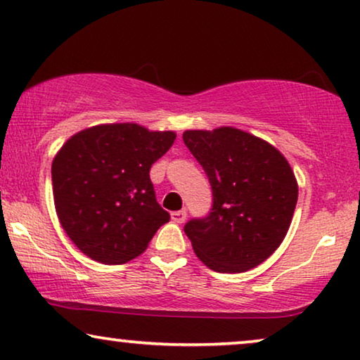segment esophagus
<instances>
[{
    "label": "esophagus",
    "mask_w": 360,
    "mask_h": 360,
    "mask_svg": "<svg viewBox=\"0 0 360 360\" xmlns=\"http://www.w3.org/2000/svg\"><path fill=\"white\" fill-rule=\"evenodd\" d=\"M185 219H186V211L185 210L174 211V213H172V221H174V223H176V224H181Z\"/></svg>",
    "instance_id": "34e87169"
}]
</instances>
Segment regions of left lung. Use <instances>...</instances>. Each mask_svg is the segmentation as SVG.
<instances>
[{
	"instance_id": "obj_1",
	"label": "left lung",
	"mask_w": 360,
	"mask_h": 360,
	"mask_svg": "<svg viewBox=\"0 0 360 360\" xmlns=\"http://www.w3.org/2000/svg\"><path fill=\"white\" fill-rule=\"evenodd\" d=\"M184 142L213 190L208 216L184 228L195 254L221 274L257 267L292 223L298 200L292 167L269 142L236 127L185 131Z\"/></svg>"
}]
</instances>
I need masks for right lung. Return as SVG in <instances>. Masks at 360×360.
<instances>
[{"label": "right lung", "instance_id": "obj_1", "mask_svg": "<svg viewBox=\"0 0 360 360\" xmlns=\"http://www.w3.org/2000/svg\"><path fill=\"white\" fill-rule=\"evenodd\" d=\"M175 137L121 122L88 127L62 146L52 162L53 203L63 231L83 254L106 265L124 264L169 223L149 170Z\"/></svg>", "mask_w": 360, "mask_h": 360}]
</instances>
